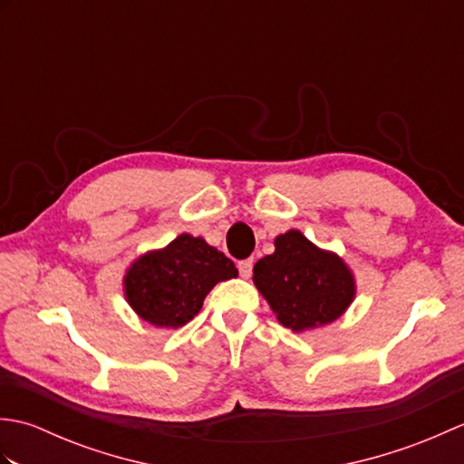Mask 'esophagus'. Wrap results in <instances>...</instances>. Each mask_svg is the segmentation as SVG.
Instances as JSON below:
<instances>
[{
	"instance_id": "obj_1",
	"label": "esophagus",
	"mask_w": 464,
	"mask_h": 464,
	"mask_svg": "<svg viewBox=\"0 0 464 464\" xmlns=\"http://www.w3.org/2000/svg\"><path fill=\"white\" fill-rule=\"evenodd\" d=\"M239 273H241V277L243 279H249L251 277V273H253V259H245V261H239Z\"/></svg>"
}]
</instances>
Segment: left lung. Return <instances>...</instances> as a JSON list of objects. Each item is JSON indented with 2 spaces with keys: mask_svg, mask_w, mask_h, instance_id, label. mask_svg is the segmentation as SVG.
I'll return each mask as SVG.
<instances>
[{
  "mask_svg": "<svg viewBox=\"0 0 464 464\" xmlns=\"http://www.w3.org/2000/svg\"><path fill=\"white\" fill-rule=\"evenodd\" d=\"M253 283L277 321L295 333L339 319L357 293L347 263L297 229L279 235L275 253L255 263Z\"/></svg>",
  "mask_w": 464,
  "mask_h": 464,
  "instance_id": "1",
  "label": "left lung"
}]
</instances>
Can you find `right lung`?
<instances>
[{
	"mask_svg": "<svg viewBox=\"0 0 464 464\" xmlns=\"http://www.w3.org/2000/svg\"><path fill=\"white\" fill-rule=\"evenodd\" d=\"M237 277L235 263L201 237L179 235L167 247L131 263L123 277L131 309L155 327L177 329L201 311L219 281Z\"/></svg>",
	"mask_w": 464,
	"mask_h": 464,
	"instance_id": "1",
	"label": "right lung"
}]
</instances>
